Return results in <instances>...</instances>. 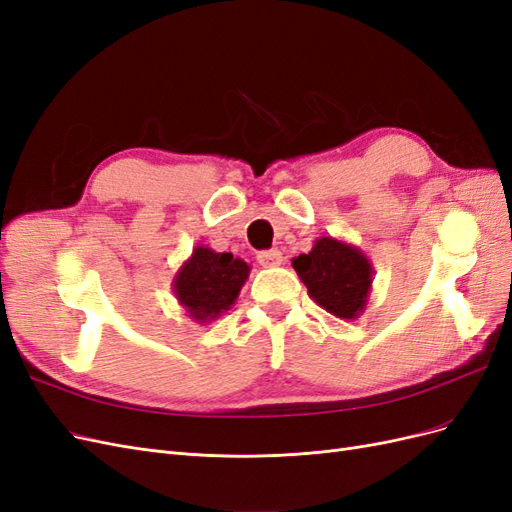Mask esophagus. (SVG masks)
<instances>
[{
    "label": "esophagus",
    "instance_id": "esophagus-1",
    "mask_svg": "<svg viewBox=\"0 0 512 512\" xmlns=\"http://www.w3.org/2000/svg\"><path fill=\"white\" fill-rule=\"evenodd\" d=\"M258 262L262 267H280L284 262V256L280 250H267V252H260L258 256Z\"/></svg>",
    "mask_w": 512,
    "mask_h": 512
}]
</instances>
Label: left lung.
<instances>
[{"mask_svg":"<svg viewBox=\"0 0 512 512\" xmlns=\"http://www.w3.org/2000/svg\"><path fill=\"white\" fill-rule=\"evenodd\" d=\"M292 267L322 309L339 320H356L367 305L374 269L361 247L333 237L316 239L307 254L292 258Z\"/></svg>","mask_w":512,"mask_h":512,"instance_id":"left-lung-1","label":"left lung"}]
</instances>
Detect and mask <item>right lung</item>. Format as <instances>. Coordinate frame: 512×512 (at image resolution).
Segmentation results:
<instances>
[{"label": "right lung", "mask_w": 512, "mask_h": 512, "mask_svg": "<svg viewBox=\"0 0 512 512\" xmlns=\"http://www.w3.org/2000/svg\"><path fill=\"white\" fill-rule=\"evenodd\" d=\"M250 277V265L230 252H215L196 245L173 277V292L179 305L194 322L218 320L235 305L243 284Z\"/></svg>", "instance_id": "obj_1"}]
</instances>
